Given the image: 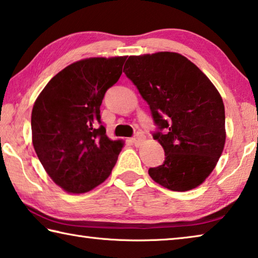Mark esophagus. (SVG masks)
I'll return each instance as SVG.
<instances>
[{
  "label": "esophagus",
  "mask_w": 258,
  "mask_h": 258,
  "mask_svg": "<svg viewBox=\"0 0 258 258\" xmlns=\"http://www.w3.org/2000/svg\"><path fill=\"white\" fill-rule=\"evenodd\" d=\"M142 141H144V136H142V134H140V133H137L136 136H134V137L132 138L133 145L137 146V147L140 146Z\"/></svg>",
  "instance_id": "obj_1"
}]
</instances>
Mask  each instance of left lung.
Listing matches in <instances>:
<instances>
[{"label": "left lung", "mask_w": 258, "mask_h": 258, "mask_svg": "<svg viewBox=\"0 0 258 258\" xmlns=\"http://www.w3.org/2000/svg\"><path fill=\"white\" fill-rule=\"evenodd\" d=\"M126 77L148 103L165 161L148 173L174 191H186L209 177L223 153L225 108L204 73L177 52L130 56ZM164 130V133L161 131Z\"/></svg>", "instance_id": "8db88e82"}]
</instances>
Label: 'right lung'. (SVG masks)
<instances>
[{
	"mask_svg": "<svg viewBox=\"0 0 258 258\" xmlns=\"http://www.w3.org/2000/svg\"><path fill=\"white\" fill-rule=\"evenodd\" d=\"M127 57H93L69 65L49 81L32 110V141L41 164L68 193H86L107 179L122 142L101 122L104 94Z\"/></svg>",
	"mask_w": 258,
	"mask_h": 258,
	"instance_id": "right-lung-1",
	"label": "right lung"
}]
</instances>
